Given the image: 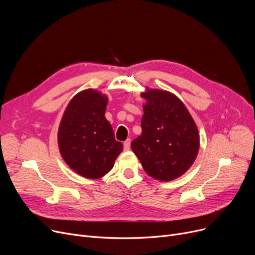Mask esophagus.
<instances>
[{"label":"esophagus","mask_w":255,"mask_h":255,"mask_svg":"<svg viewBox=\"0 0 255 255\" xmlns=\"http://www.w3.org/2000/svg\"><path fill=\"white\" fill-rule=\"evenodd\" d=\"M130 143H131L130 139H127V140L124 141V150L125 151H129L130 150Z\"/></svg>","instance_id":"34e87169"}]
</instances>
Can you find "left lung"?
<instances>
[{
  "label": "left lung",
  "instance_id": "1",
  "mask_svg": "<svg viewBox=\"0 0 255 255\" xmlns=\"http://www.w3.org/2000/svg\"><path fill=\"white\" fill-rule=\"evenodd\" d=\"M141 135L131 142L148 175L161 182L175 180L193 164L199 134L184 103L170 92L146 88Z\"/></svg>",
  "mask_w": 255,
  "mask_h": 255
}]
</instances>
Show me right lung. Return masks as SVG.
Instances as JSON below:
<instances>
[{
  "mask_svg": "<svg viewBox=\"0 0 255 255\" xmlns=\"http://www.w3.org/2000/svg\"><path fill=\"white\" fill-rule=\"evenodd\" d=\"M107 100L96 90L79 92L67 105L60 123L58 144L64 161L87 179L106 175L123 151L104 116Z\"/></svg>",
  "mask_w": 255,
  "mask_h": 255,
  "instance_id": "right-lung-1",
  "label": "right lung"
}]
</instances>
